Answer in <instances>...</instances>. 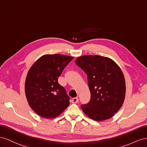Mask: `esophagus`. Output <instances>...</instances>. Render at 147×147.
I'll list each match as a JSON object with an SVG mask.
<instances>
[{"label": "esophagus", "instance_id": "34e87169", "mask_svg": "<svg viewBox=\"0 0 147 147\" xmlns=\"http://www.w3.org/2000/svg\"><path fill=\"white\" fill-rule=\"evenodd\" d=\"M78 101H79V99L78 97H74L71 100V102H72L73 103H76L78 102Z\"/></svg>", "mask_w": 147, "mask_h": 147}]
</instances>
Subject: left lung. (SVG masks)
Listing matches in <instances>:
<instances>
[{
    "label": "left lung",
    "instance_id": "8db88e82",
    "mask_svg": "<svg viewBox=\"0 0 147 147\" xmlns=\"http://www.w3.org/2000/svg\"><path fill=\"white\" fill-rule=\"evenodd\" d=\"M87 76L90 102L81 109L90 118L101 121L111 118L123 106L125 82L119 66L111 58L84 55L75 61Z\"/></svg>",
    "mask_w": 147,
    "mask_h": 147
}]
</instances>
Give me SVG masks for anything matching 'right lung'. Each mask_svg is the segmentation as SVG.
Returning <instances> with one entry per match:
<instances>
[{"label": "right lung", "mask_w": 147, "mask_h": 147, "mask_svg": "<svg viewBox=\"0 0 147 147\" xmlns=\"http://www.w3.org/2000/svg\"><path fill=\"white\" fill-rule=\"evenodd\" d=\"M73 58L47 54L40 57L29 69L25 81V94L29 105L40 116L54 118L69 106V96L58 79Z\"/></svg>", "instance_id": "1"}]
</instances>
